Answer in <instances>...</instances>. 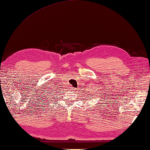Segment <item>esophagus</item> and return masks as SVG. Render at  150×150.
<instances>
[{"label":"esophagus","mask_w":150,"mask_h":150,"mask_svg":"<svg viewBox=\"0 0 150 150\" xmlns=\"http://www.w3.org/2000/svg\"><path fill=\"white\" fill-rule=\"evenodd\" d=\"M72 90H73V88H72ZM74 89H75V88H74Z\"/></svg>","instance_id":"obj_1"}]
</instances>
